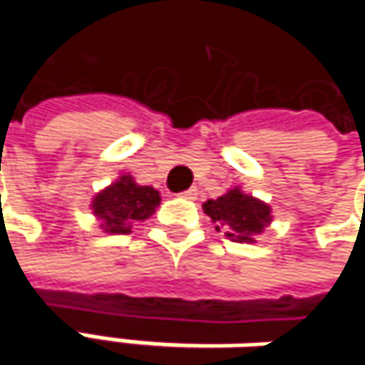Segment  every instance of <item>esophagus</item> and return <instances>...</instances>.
Segmentation results:
<instances>
[{"label":"esophagus","mask_w":365,"mask_h":365,"mask_svg":"<svg viewBox=\"0 0 365 365\" xmlns=\"http://www.w3.org/2000/svg\"><path fill=\"white\" fill-rule=\"evenodd\" d=\"M182 198H187V200H196V198H198V190H196V187H190V190H185V192H182Z\"/></svg>","instance_id":"esophagus-1"}]
</instances>
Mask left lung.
Segmentation results:
<instances>
[{
	"instance_id": "8db88e82",
	"label": "left lung",
	"mask_w": 365,
	"mask_h": 365,
	"mask_svg": "<svg viewBox=\"0 0 365 365\" xmlns=\"http://www.w3.org/2000/svg\"><path fill=\"white\" fill-rule=\"evenodd\" d=\"M202 211L213 224L217 222L220 226L215 228L224 230V237L235 243H255V237L262 235L272 222L270 205L252 194H245L239 185L215 200H207Z\"/></svg>"
}]
</instances>
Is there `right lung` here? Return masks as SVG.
<instances>
[{"label": "right lung", "instance_id": "add662e5", "mask_svg": "<svg viewBox=\"0 0 365 365\" xmlns=\"http://www.w3.org/2000/svg\"><path fill=\"white\" fill-rule=\"evenodd\" d=\"M160 205V192L152 185H139L133 175H120L97 192L91 209L108 235H128L137 222H145Z\"/></svg>", "mask_w": 365, "mask_h": 365}]
</instances>
